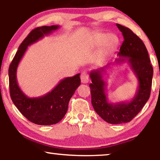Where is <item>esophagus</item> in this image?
<instances>
[{
  "mask_svg": "<svg viewBox=\"0 0 160 160\" xmlns=\"http://www.w3.org/2000/svg\"><path fill=\"white\" fill-rule=\"evenodd\" d=\"M80 80H81V82H82V83H88L89 82L88 74L86 72H82L81 74H80Z\"/></svg>",
  "mask_w": 160,
  "mask_h": 160,
  "instance_id": "1",
  "label": "esophagus"
}]
</instances>
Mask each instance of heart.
<instances>
[{
    "mask_svg": "<svg viewBox=\"0 0 160 160\" xmlns=\"http://www.w3.org/2000/svg\"><path fill=\"white\" fill-rule=\"evenodd\" d=\"M105 35H100L99 37H97L95 41V44L97 46H99L102 44V42H103V40L105 39ZM112 42L110 43L109 42ZM118 37H116L115 34H109L108 35V37H106L105 40V44H104V47H105V50H110V49L116 47L117 44H118Z\"/></svg>",
    "mask_w": 160,
    "mask_h": 160,
    "instance_id": "b5f03b06",
    "label": "heart"
}]
</instances>
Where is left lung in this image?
<instances>
[{
	"label": "left lung",
	"mask_w": 160,
	"mask_h": 160,
	"mask_svg": "<svg viewBox=\"0 0 160 160\" xmlns=\"http://www.w3.org/2000/svg\"><path fill=\"white\" fill-rule=\"evenodd\" d=\"M123 36V42L118 52L117 63L127 62L138 79L135 94L129 101L110 102L107 93V82L104 75L111 63L90 72L91 83L89 84L91 103L93 109L101 118L109 123L118 124L129 122L139 113L149 99L152 88L153 67L145 44L128 28L116 24Z\"/></svg>",
	"instance_id": "1"
}]
</instances>
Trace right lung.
Here are the masks:
<instances>
[{
    "label": "right lung",
    "mask_w": 160,
    "mask_h": 160,
    "mask_svg": "<svg viewBox=\"0 0 160 160\" xmlns=\"http://www.w3.org/2000/svg\"><path fill=\"white\" fill-rule=\"evenodd\" d=\"M59 25L38 27L30 32L19 47L8 69L10 96L21 113L32 123L52 125L58 123L68 109V105L76 89L80 85V74L65 78L50 92L38 97H28L18 86L17 69L28 47L59 28Z\"/></svg>",
    "instance_id": "add662e5"
}]
</instances>
